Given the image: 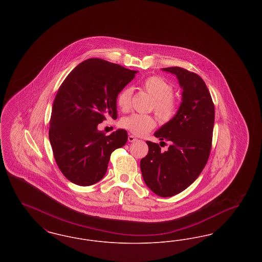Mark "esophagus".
<instances>
[{"instance_id": "34e87169", "label": "esophagus", "mask_w": 262, "mask_h": 262, "mask_svg": "<svg viewBox=\"0 0 262 262\" xmlns=\"http://www.w3.org/2000/svg\"><path fill=\"white\" fill-rule=\"evenodd\" d=\"M127 140L129 141V142H135V141H137V138L135 137V136H132V135H129L128 137H127Z\"/></svg>"}]
</instances>
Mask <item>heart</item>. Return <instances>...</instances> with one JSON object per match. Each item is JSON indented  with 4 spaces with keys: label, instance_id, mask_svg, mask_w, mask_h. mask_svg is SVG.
Returning <instances> with one entry per match:
<instances>
[{
    "label": "heart",
    "instance_id": "b5f03b06",
    "mask_svg": "<svg viewBox=\"0 0 262 262\" xmlns=\"http://www.w3.org/2000/svg\"><path fill=\"white\" fill-rule=\"evenodd\" d=\"M142 88L152 96V108L163 120H170L177 112V101L173 96L174 88L159 75H151L142 82ZM133 88H123L117 95V105L122 111H127L132 105ZM122 127L136 136H144L156 126V120L151 115L132 114L121 121Z\"/></svg>",
    "mask_w": 262,
    "mask_h": 262
}]
</instances>
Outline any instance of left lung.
<instances>
[{"label": "left lung", "mask_w": 262, "mask_h": 262, "mask_svg": "<svg viewBox=\"0 0 262 262\" xmlns=\"http://www.w3.org/2000/svg\"><path fill=\"white\" fill-rule=\"evenodd\" d=\"M163 71L177 76L183 88V102L174 118L154 134L160 140L170 142L168 149L164 151L161 144L146 141L148 153L140 160V170L154 193L170 198L189 187L208 161L215 109L200 75L179 67Z\"/></svg>", "instance_id": "left-lung-1"}]
</instances>
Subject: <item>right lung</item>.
Listing matches in <instances>:
<instances>
[{"mask_svg":"<svg viewBox=\"0 0 262 262\" xmlns=\"http://www.w3.org/2000/svg\"><path fill=\"white\" fill-rule=\"evenodd\" d=\"M137 71L92 58L66 77L52 107L49 139L56 163L72 183L86 187L105 176L111 153L124 146L127 133L105 136L97 126L117 119V95Z\"/></svg>","mask_w":262,"mask_h":262,"instance_id":"right-lung-1","label":"right lung"}]
</instances>
